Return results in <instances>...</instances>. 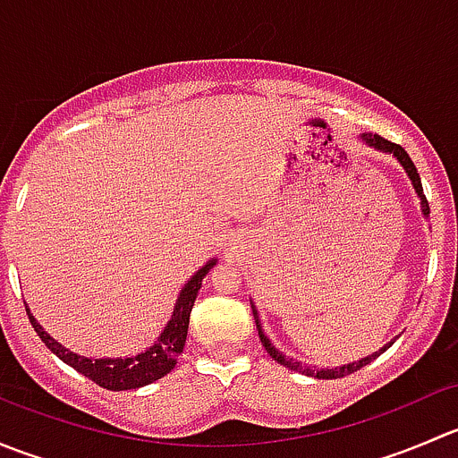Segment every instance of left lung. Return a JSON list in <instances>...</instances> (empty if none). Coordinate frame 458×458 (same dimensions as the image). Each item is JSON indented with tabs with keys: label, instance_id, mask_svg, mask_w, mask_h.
<instances>
[{
	"label": "left lung",
	"instance_id": "obj_1",
	"mask_svg": "<svg viewBox=\"0 0 458 458\" xmlns=\"http://www.w3.org/2000/svg\"><path fill=\"white\" fill-rule=\"evenodd\" d=\"M361 140L366 141L368 146H370V148H377V150H381V152H387V155H394V157H396V161H399V164L403 165V170H405V173H408V177H410V182H412L414 191H417L419 199H421V212H423V215L428 216V215H429V206H428V199H426V195H423L421 177H419V170H417V165L412 164V159H410V155H408V152H405L403 148L399 146V143H392V141L383 140L381 135H372V132H363V135H361ZM250 306H252V301H250ZM252 315H255V321H257L259 339H261L263 348L267 350V354H270V357L275 359L276 363H281V366H285V368H288V370L301 372V374H306V377H315V378H341V377H348V374H352V372L361 370L363 366H368V363H370L372 359H377L378 354H381V352H386V350L390 348V345H392V341H390V344H386V345H383V348L378 350V352H374V354H368L366 359H359V361H352V363H348V366L332 368V370H330V368H310V366H306V363H301V361H294V359L285 357L284 352H279V350H276L275 345L270 344V339H267V336L263 335V330H261V321H259V312H257V308H255V306H252Z\"/></svg>",
	"mask_w": 458,
	"mask_h": 458
}]
</instances>
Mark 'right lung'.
<instances>
[{
  "mask_svg": "<svg viewBox=\"0 0 458 458\" xmlns=\"http://www.w3.org/2000/svg\"><path fill=\"white\" fill-rule=\"evenodd\" d=\"M216 266V259L208 261L206 266L192 275V279L179 293L177 303L173 308V317L165 323L164 332L157 336L155 345L143 350L141 354L135 357H117V359H88L81 354L71 352L68 348H64L59 341H55L44 327L37 323V318L29 312V318L35 327L37 336L46 344V348L53 354H57L64 363H68L71 368H75L77 372L84 374V377L95 381L97 386L106 387V390L122 392V390H137V387L148 386V383L157 381V378L165 377L177 363V357L183 352V345H186L188 336V323H191V312L195 306L197 293L201 288L203 276L210 272V267Z\"/></svg>",
  "mask_w": 458,
  "mask_h": 458,
  "instance_id": "1",
  "label": "right lung"
}]
</instances>
